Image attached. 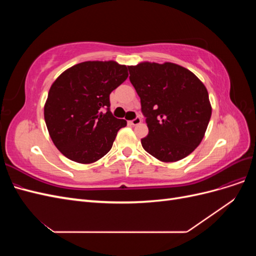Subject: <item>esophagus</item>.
I'll return each instance as SVG.
<instances>
[{"label":"esophagus","mask_w":256,"mask_h":256,"mask_svg":"<svg viewBox=\"0 0 256 256\" xmlns=\"http://www.w3.org/2000/svg\"><path fill=\"white\" fill-rule=\"evenodd\" d=\"M141 120H141L140 116H136V118H134L130 122V124H131V125H134V126H136V125H138V124L141 122Z\"/></svg>","instance_id":"34e87169"}]
</instances>
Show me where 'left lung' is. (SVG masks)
Listing matches in <instances>:
<instances>
[{
  "label": "left lung",
  "mask_w": 256,
  "mask_h": 256,
  "mask_svg": "<svg viewBox=\"0 0 256 256\" xmlns=\"http://www.w3.org/2000/svg\"><path fill=\"white\" fill-rule=\"evenodd\" d=\"M128 69L148 127L143 148L164 162L187 157L202 142L212 116L205 85L173 63L145 62Z\"/></svg>",
  "instance_id": "obj_1"
}]
</instances>
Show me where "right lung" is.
<instances>
[{
  "label": "right lung",
  "instance_id": "1",
  "mask_svg": "<svg viewBox=\"0 0 256 256\" xmlns=\"http://www.w3.org/2000/svg\"><path fill=\"white\" fill-rule=\"evenodd\" d=\"M116 62H83L51 85L44 120L54 145L65 157L92 164L112 148L118 131L127 125L110 111V94L127 79Z\"/></svg>",
  "mask_w": 256,
  "mask_h": 256
}]
</instances>
